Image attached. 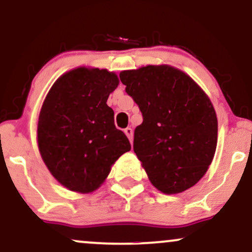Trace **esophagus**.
<instances>
[{
  "instance_id": "1",
  "label": "esophagus",
  "mask_w": 252,
  "mask_h": 252,
  "mask_svg": "<svg viewBox=\"0 0 252 252\" xmlns=\"http://www.w3.org/2000/svg\"><path fill=\"white\" fill-rule=\"evenodd\" d=\"M124 132H126V137L129 138L130 143H132V129L131 128H126V129H124Z\"/></svg>"
}]
</instances>
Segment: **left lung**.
I'll return each instance as SVG.
<instances>
[{
	"label": "left lung",
	"mask_w": 252,
	"mask_h": 252,
	"mask_svg": "<svg viewBox=\"0 0 252 252\" xmlns=\"http://www.w3.org/2000/svg\"><path fill=\"white\" fill-rule=\"evenodd\" d=\"M121 82L142 112L134 152L152 184L166 194L194 186L212 162L218 122L193 79L170 66L123 71Z\"/></svg>",
	"instance_id": "1"
}]
</instances>
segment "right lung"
<instances>
[{
	"mask_svg": "<svg viewBox=\"0 0 252 252\" xmlns=\"http://www.w3.org/2000/svg\"><path fill=\"white\" fill-rule=\"evenodd\" d=\"M118 83L112 72L76 68L53 84L42 104L40 154L52 175L70 190L97 189L115 161L131 148L106 104Z\"/></svg>",
	"mask_w": 252,
	"mask_h": 252,
	"instance_id": "obj_1",
	"label": "right lung"
}]
</instances>
